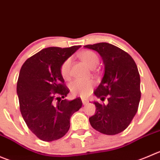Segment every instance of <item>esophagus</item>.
<instances>
[{
    "label": "esophagus",
    "mask_w": 160,
    "mask_h": 160,
    "mask_svg": "<svg viewBox=\"0 0 160 160\" xmlns=\"http://www.w3.org/2000/svg\"><path fill=\"white\" fill-rule=\"evenodd\" d=\"M82 102H83V105H87V104L89 102V101L88 99H85V98H82Z\"/></svg>",
    "instance_id": "1"
}]
</instances>
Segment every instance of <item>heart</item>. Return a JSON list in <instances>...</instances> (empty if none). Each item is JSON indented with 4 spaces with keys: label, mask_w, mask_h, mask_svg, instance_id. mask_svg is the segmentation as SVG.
I'll list each match as a JSON object with an SVG mask.
<instances>
[{
    "label": "heart",
    "mask_w": 160,
    "mask_h": 160,
    "mask_svg": "<svg viewBox=\"0 0 160 160\" xmlns=\"http://www.w3.org/2000/svg\"><path fill=\"white\" fill-rule=\"evenodd\" d=\"M82 61L86 64L90 69H94L99 62V58L95 52L92 51H83L80 54ZM72 59L68 58L62 63L60 69L61 75L65 80H69L70 77V67ZM94 87V82L92 80H76L70 84V90L73 94H79L82 97H86L91 93Z\"/></svg>",
    "instance_id": "1"
}]
</instances>
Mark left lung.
Wrapping results in <instances>:
<instances>
[{
    "mask_svg": "<svg viewBox=\"0 0 160 160\" xmlns=\"http://www.w3.org/2000/svg\"><path fill=\"white\" fill-rule=\"evenodd\" d=\"M100 55L104 75L94 94L101 100L108 97V104L94 102L95 114L89 118L91 127L107 135L124 131L138 112L141 99L140 75L131 55L108 43L85 45Z\"/></svg>",
    "mask_w": 160,
    "mask_h": 160,
    "instance_id": "1",
    "label": "left lung"
}]
</instances>
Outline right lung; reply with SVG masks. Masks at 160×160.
Returning <instances> with one entry per match:
<instances>
[{"label": "right lung", "instance_id": "1", "mask_svg": "<svg viewBox=\"0 0 160 160\" xmlns=\"http://www.w3.org/2000/svg\"><path fill=\"white\" fill-rule=\"evenodd\" d=\"M80 47L44 48L28 58L20 69L17 94L22 116L29 129L44 142L63 137L69 129L71 116L82 106L78 98L62 100L69 90L60 72L62 63ZM58 95L61 97L56 98Z\"/></svg>", "mask_w": 160, "mask_h": 160}]
</instances>
